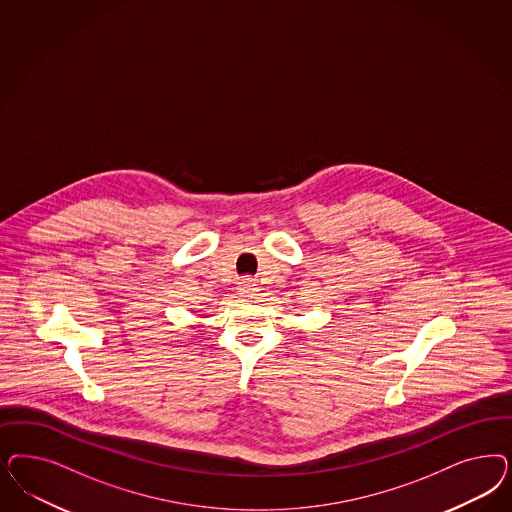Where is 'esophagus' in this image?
<instances>
[{
    "label": "esophagus",
    "mask_w": 512,
    "mask_h": 512,
    "mask_svg": "<svg viewBox=\"0 0 512 512\" xmlns=\"http://www.w3.org/2000/svg\"><path fill=\"white\" fill-rule=\"evenodd\" d=\"M241 292H243L247 297H256L258 296V292H260V288H258L256 281H252V279H243V282H241Z\"/></svg>",
    "instance_id": "1"
}]
</instances>
